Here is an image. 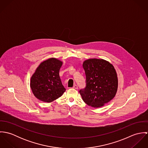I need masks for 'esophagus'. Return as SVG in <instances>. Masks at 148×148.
<instances>
[{"instance_id":"1","label":"esophagus","mask_w":148,"mask_h":148,"mask_svg":"<svg viewBox=\"0 0 148 148\" xmlns=\"http://www.w3.org/2000/svg\"><path fill=\"white\" fill-rule=\"evenodd\" d=\"M73 88L76 89H78V86H77V85H73Z\"/></svg>"}]
</instances>
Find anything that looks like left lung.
Instances as JSON below:
<instances>
[{
	"label": "left lung",
	"instance_id": "left-lung-1",
	"mask_svg": "<svg viewBox=\"0 0 148 148\" xmlns=\"http://www.w3.org/2000/svg\"><path fill=\"white\" fill-rule=\"evenodd\" d=\"M86 86L80 90L85 103L100 108L112 100L117 91L118 78L114 66L102 59H89L83 63Z\"/></svg>",
	"mask_w": 148,
	"mask_h": 148
}]
</instances>
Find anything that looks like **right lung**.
Listing matches in <instances>:
<instances>
[{
  "instance_id": "right-lung-1",
  "label": "right lung",
  "mask_w": 148,
  "mask_h": 148,
  "mask_svg": "<svg viewBox=\"0 0 148 148\" xmlns=\"http://www.w3.org/2000/svg\"><path fill=\"white\" fill-rule=\"evenodd\" d=\"M62 65L61 60L51 58L42 62L37 67L31 77L30 87L38 99L51 103L63 95L66 89L59 76Z\"/></svg>"
}]
</instances>
